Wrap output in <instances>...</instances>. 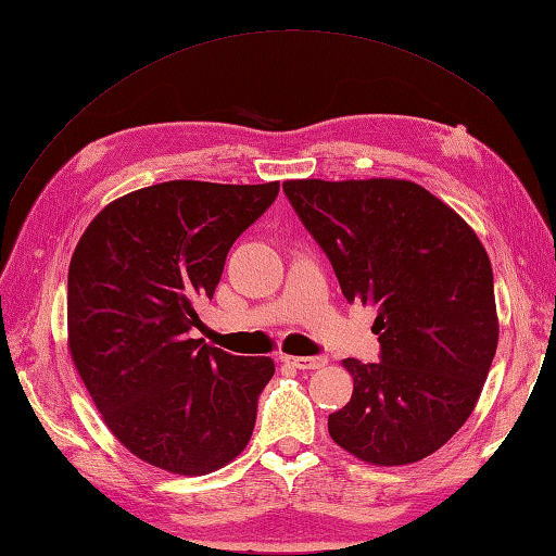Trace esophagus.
Here are the masks:
<instances>
[{
  "instance_id": "34e87169",
  "label": "esophagus",
  "mask_w": 556,
  "mask_h": 556,
  "mask_svg": "<svg viewBox=\"0 0 556 556\" xmlns=\"http://www.w3.org/2000/svg\"><path fill=\"white\" fill-rule=\"evenodd\" d=\"M281 363H289V365H293V368H299V370H320V368H325L327 358L325 356H311V358L281 356Z\"/></svg>"
}]
</instances>
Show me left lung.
<instances>
[{
  "instance_id": "obj_1",
  "label": "left lung",
  "mask_w": 556,
  "mask_h": 556,
  "mask_svg": "<svg viewBox=\"0 0 556 556\" xmlns=\"http://www.w3.org/2000/svg\"><path fill=\"white\" fill-rule=\"evenodd\" d=\"M346 301L375 305L380 363L346 358L332 440L375 466L434 454L473 413L497 351L490 257L476 231L413 181H285Z\"/></svg>"
}]
</instances>
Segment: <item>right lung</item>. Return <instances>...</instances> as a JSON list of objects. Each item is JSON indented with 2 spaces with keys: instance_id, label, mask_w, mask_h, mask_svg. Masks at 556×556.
Listing matches in <instances>:
<instances>
[{
  "instance_id": "right-lung-1",
  "label": "right lung",
  "mask_w": 556,
  "mask_h": 556,
  "mask_svg": "<svg viewBox=\"0 0 556 556\" xmlns=\"http://www.w3.org/2000/svg\"><path fill=\"white\" fill-rule=\"evenodd\" d=\"M279 184L164 181L114 200L68 265V351L102 420L128 452L179 476L239 456L271 358L231 356L188 332L215 296L233 241Z\"/></svg>"
}]
</instances>
